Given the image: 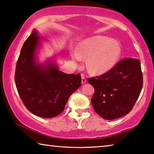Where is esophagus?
I'll list each match as a JSON object with an SVG mask.
<instances>
[{
    "label": "esophagus",
    "mask_w": 154,
    "mask_h": 154,
    "mask_svg": "<svg viewBox=\"0 0 154 154\" xmlns=\"http://www.w3.org/2000/svg\"><path fill=\"white\" fill-rule=\"evenodd\" d=\"M86 82H87V80L84 77V75H82V84H84V83H85Z\"/></svg>",
    "instance_id": "1"
}]
</instances>
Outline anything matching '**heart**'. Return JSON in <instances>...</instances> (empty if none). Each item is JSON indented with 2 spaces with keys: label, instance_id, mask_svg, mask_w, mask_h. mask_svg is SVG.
I'll return each instance as SVG.
<instances>
[{
  "label": "heart",
  "instance_id": "obj_1",
  "mask_svg": "<svg viewBox=\"0 0 154 154\" xmlns=\"http://www.w3.org/2000/svg\"><path fill=\"white\" fill-rule=\"evenodd\" d=\"M121 49L119 43L106 36L96 35L87 38L79 43L77 60H86L87 69L91 73L101 75L111 71L118 64Z\"/></svg>",
  "mask_w": 154,
  "mask_h": 154
}]
</instances>
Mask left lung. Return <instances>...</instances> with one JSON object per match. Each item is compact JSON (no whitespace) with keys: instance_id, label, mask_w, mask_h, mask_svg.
I'll return each instance as SVG.
<instances>
[{"instance_id":"left-lung-1","label":"left lung","mask_w":154,"mask_h":154,"mask_svg":"<svg viewBox=\"0 0 154 154\" xmlns=\"http://www.w3.org/2000/svg\"><path fill=\"white\" fill-rule=\"evenodd\" d=\"M88 81L95 90L91 103L96 113L107 120L121 118L132 110L141 92L140 62L124 59L111 71Z\"/></svg>"}]
</instances>
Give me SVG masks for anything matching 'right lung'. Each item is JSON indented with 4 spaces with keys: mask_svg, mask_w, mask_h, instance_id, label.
I'll use <instances>...</instances> for the list:
<instances>
[{
    "mask_svg": "<svg viewBox=\"0 0 154 154\" xmlns=\"http://www.w3.org/2000/svg\"><path fill=\"white\" fill-rule=\"evenodd\" d=\"M42 40L34 29L21 49L15 82L26 107L35 116L51 118L64 111L70 96L82 85V77L60 71L54 56L40 62L38 51Z\"/></svg>",
    "mask_w": 154,
    "mask_h": 154,
    "instance_id": "obj_1",
    "label": "right lung"
}]
</instances>
